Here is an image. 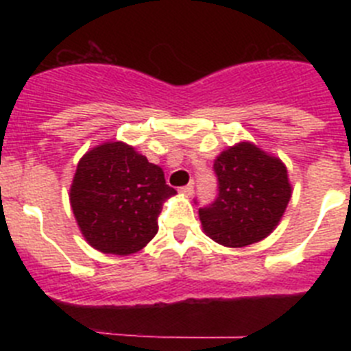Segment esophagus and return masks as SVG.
I'll use <instances>...</instances> for the list:
<instances>
[{
    "label": "esophagus",
    "instance_id": "esophagus-1",
    "mask_svg": "<svg viewBox=\"0 0 351 351\" xmlns=\"http://www.w3.org/2000/svg\"><path fill=\"white\" fill-rule=\"evenodd\" d=\"M193 190H195L193 184H186V186H182L179 191H181L182 195H193Z\"/></svg>",
    "mask_w": 351,
    "mask_h": 351
}]
</instances>
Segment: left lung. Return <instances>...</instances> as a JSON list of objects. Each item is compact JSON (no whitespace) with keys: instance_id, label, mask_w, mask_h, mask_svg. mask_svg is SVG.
<instances>
[{"instance_id":"obj_1","label":"left lung","mask_w":351,"mask_h":351,"mask_svg":"<svg viewBox=\"0 0 351 351\" xmlns=\"http://www.w3.org/2000/svg\"><path fill=\"white\" fill-rule=\"evenodd\" d=\"M218 197L198 209L202 228L226 247H244L274 230L291 197L287 167L251 142L225 149L216 161Z\"/></svg>"}]
</instances>
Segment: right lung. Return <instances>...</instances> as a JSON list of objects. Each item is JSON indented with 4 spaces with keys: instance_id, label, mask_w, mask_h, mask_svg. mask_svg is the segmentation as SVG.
Segmentation results:
<instances>
[{
    "instance_id": "right-lung-1",
    "label": "right lung",
    "mask_w": 351,
    "mask_h": 351,
    "mask_svg": "<svg viewBox=\"0 0 351 351\" xmlns=\"http://www.w3.org/2000/svg\"><path fill=\"white\" fill-rule=\"evenodd\" d=\"M176 190L163 170L125 142H105L80 158L70 204L80 232L95 250L132 255L158 232V216Z\"/></svg>"
}]
</instances>
